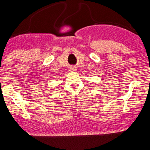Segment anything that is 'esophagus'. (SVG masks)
<instances>
[{"label":"esophagus","instance_id":"esophagus-1","mask_svg":"<svg viewBox=\"0 0 150 150\" xmlns=\"http://www.w3.org/2000/svg\"><path fill=\"white\" fill-rule=\"evenodd\" d=\"M77 68L76 67V66H71L70 68H69V70H70V71H76Z\"/></svg>","mask_w":150,"mask_h":150}]
</instances>
